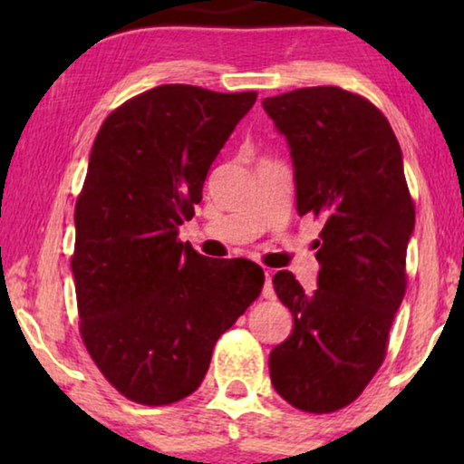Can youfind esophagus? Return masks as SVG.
<instances>
[{"mask_svg":"<svg viewBox=\"0 0 464 464\" xmlns=\"http://www.w3.org/2000/svg\"><path fill=\"white\" fill-rule=\"evenodd\" d=\"M262 295L266 297V300H272V297H275V289H272V275L268 270H266V281H264Z\"/></svg>","mask_w":464,"mask_h":464,"instance_id":"obj_1","label":"esophagus"}]
</instances>
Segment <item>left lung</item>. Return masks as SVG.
<instances>
[{"instance_id": "1", "label": "left lung", "mask_w": 464, "mask_h": 464, "mask_svg": "<svg viewBox=\"0 0 464 464\" xmlns=\"http://www.w3.org/2000/svg\"><path fill=\"white\" fill-rule=\"evenodd\" d=\"M262 105L291 150L297 213L323 221L313 294L289 270L272 278L294 332L272 348L270 380L294 408L327 414L353 403L382 365L408 283L414 202L395 132L367 99L313 86Z\"/></svg>"}]
</instances>
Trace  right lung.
<instances>
[{"mask_svg":"<svg viewBox=\"0 0 464 464\" xmlns=\"http://www.w3.org/2000/svg\"><path fill=\"white\" fill-rule=\"evenodd\" d=\"M257 92L164 84L111 111L75 202L72 270L80 334L130 401L192 395L215 342L251 306L264 270L208 259L177 238L227 137Z\"/></svg>","mask_w":464,"mask_h":464,"instance_id":"add662e5","label":"right lung"}]
</instances>
